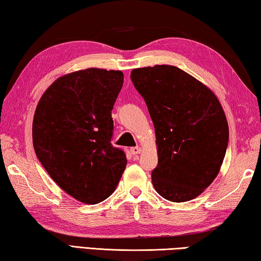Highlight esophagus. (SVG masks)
<instances>
[{
    "label": "esophagus",
    "mask_w": 261,
    "mask_h": 261,
    "mask_svg": "<svg viewBox=\"0 0 261 261\" xmlns=\"http://www.w3.org/2000/svg\"><path fill=\"white\" fill-rule=\"evenodd\" d=\"M141 151H142V150H141L140 147H134L130 149V152L133 154H139V153H141Z\"/></svg>",
    "instance_id": "esophagus-1"
}]
</instances>
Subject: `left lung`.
Returning a JSON list of instances; mask_svg holds the SVG:
<instances>
[{
  "label": "left lung",
  "mask_w": 261,
  "mask_h": 261,
  "mask_svg": "<svg viewBox=\"0 0 261 261\" xmlns=\"http://www.w3.org/2000/svg\"><path fill=\"white\" fill-rule=\"evenodd\" d=\"M134 87L144 98L156 133L157 193L174 203L197 197L216 179L229 129L216 94L172 65L134 68Z\"/></svg>",
  "instance_id": "1"
}]
</instances>
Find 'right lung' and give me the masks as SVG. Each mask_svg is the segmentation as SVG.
I'll use <instances>...</instances> for the list:
<instances>
[{"mask_svg": "<svg viewBox=\"0 0 261 261\" xmlns=\"http://www.w3.org/2000/svg\"><path fill=\"white\" fill-rule=\"evenodd\" d=\"M123 85L121 71L90 67L55 80L33 119V145L51 179L73 198L97 204L111 196L126 168L111 145V111Z\"/></svg>", "mask_w": 261, "mask_h": 261, "instance_id": "1", "label": "right lung"}]
</instances>
